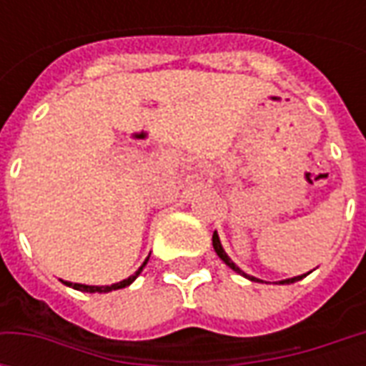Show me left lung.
Masks as SVG:
<instances>
[{
	"label": "left lung",
	"mask_w": 366,
	"mask_h": 366,
	"mask_svg": "<svg viewBox=\"0 0 366 366\" xmlns=\"http://www.w3.org/2000/svg\"><path fill=\"white\" fill-rule=\"evenodd\" d=\"M212 241H214V249H215V253H217V257H219V259H222V261L225 262V264H227V267H229V269L235 270V272H237V274L245 276V278H249V280H253V282H262L261 278H254V276L247 274L245 270H241V269H239V267H237V264H235V262L231 261V259H229V254L225 253V249H223V247H222V241H219V235H217V231H214V237H212ZM307 274H310V272H306V274L294 276V278H286V280H280V284H292V282H298V280H302V278H304V276H307Z\"/></svg>",
	"instance_id": "left-lung-1"
}]
</instances>
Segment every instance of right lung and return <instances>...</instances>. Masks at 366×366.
Here are the masks:
<instances>
[{"instance_id": "add662e5", "label": "right lung", "mask_w": 366, "mask_h": 366, "mask_svg": "<svg viewBox=\"0 0 366 366\" xmlns=\"http://www.w3.org/2000/svg\"><path fill=\"white\" fill-rule=\"evenodd\" d=\"M149 261V259H147ZM147 261L139 267V270H137L135 274H131L129 278H125V280H121V282H115V284H109V286H90V284H78V282H62L66 284V286H70V288H74V290H80V292H90V294H94V292H99V294H105V292H112V290H121V288H125V286H129V284L135 282V278L139 274H141V270H143V267L147 264Z\"/></svg>"}]
</instances>
